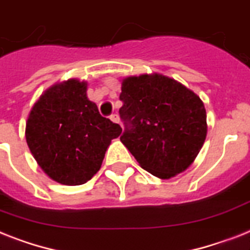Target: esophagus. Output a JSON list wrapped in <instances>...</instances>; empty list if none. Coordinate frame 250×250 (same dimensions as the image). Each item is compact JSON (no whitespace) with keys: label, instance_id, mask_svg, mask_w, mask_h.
Masks as SVG:
<instances>
[{"label":"esophagus","instance_id":"esophagus-1","mask_svg":"<svg viewBox=\"0 0 250 250\" xmlns=\"http://www.w3.org/2000/svg\"><path fill=\"white\" fill-rule=\"evenodd\" d=\"M110 121L114 122V123H119V117L118 114H111L110 115Z\"/></svg>","mask_w":250,"mask_h":250}]
</instances>
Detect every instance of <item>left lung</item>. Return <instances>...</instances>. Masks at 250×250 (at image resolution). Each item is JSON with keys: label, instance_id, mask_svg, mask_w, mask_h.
I'll list each match as a JSON object with an SVG mask.
<instances>
[{"label": "left lung", "instance_id": "1", "mask_svg": "<svg viewBox=\"0 0 250 250\" xmlns=\"http://www.w3.org/2000/svg\"><path fill=\"white\" fill-rule=\"evenodd\" d=\"M119 99L121 141L141 168L166 180L194 162L207 137L206 107L196 93L162 74H143L123 79Z\"/></svg>", "mask_w": 250, "mask_h": 250}]
</instances>
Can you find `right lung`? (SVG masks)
Here are the masks:
<instances>
[{
  "label": "right lung",
  "mask_w": 250,
  "mask_h": 250,
  "mask_svg": "<svg viewBox=\"0 0 250 250\" xmlns=\"http://www.w3.org/2000/svg\"><path fill=\"white\" fill-rule=\"evenodd\" d=\"M87 83L69 79L41 95L25 127L30 153L59 184H86L100 169L121 125L104 118L87 97Z\"/></svg>",
  "instance_id": "add662e5"
}]
</instances>
